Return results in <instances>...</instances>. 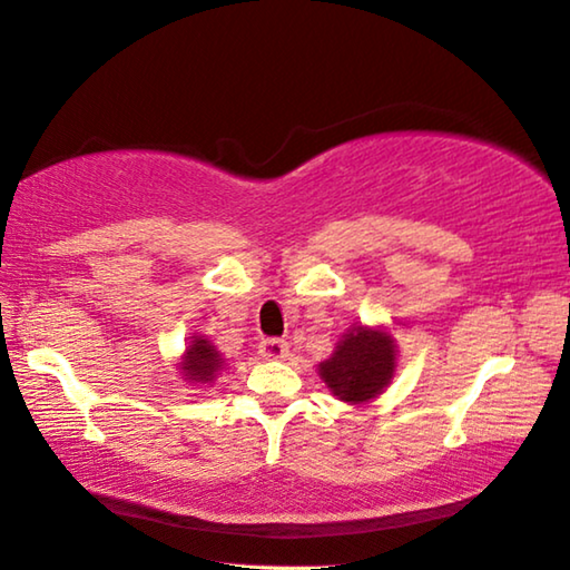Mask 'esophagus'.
Returning a JSON list of instances; mask_svg holds the SVG:
<instances>
[{
    "mask_svg": "<svg viewBox=\"0 0 570 570\" xmlns=\"http://www.w3.org/2000/svg\"><path fill=\"white\" fill-rule=\"evenodd\" d=\"M258 352L263 358H283L287 354V342L277 340V336H271V340H263Z\"/></svg>",
    "mask_w": 570,
    "mask_h": 570,
    "instance_id": "esophagus-1",
    "label": "esophagus"
}]
</instances>
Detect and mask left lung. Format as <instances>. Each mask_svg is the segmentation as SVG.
<instances>
[{
  "label": "left lung",
  "instance_id": "1",
  "mask_svg": "<svg viewBox=\"0 0 570 570\" xmlns=\"http://www.w3.org/2000/svg\"><path fill=\"white\" fill-rule=\"evenodd\" d=\"M396 368L393 340L386 332L356 327L336 344L334 354L320 364L324 383L346 403H364L379 396Z\"/></svg>",
  "mask_w": 570,
  "mask_h": 570
}]
</instances>
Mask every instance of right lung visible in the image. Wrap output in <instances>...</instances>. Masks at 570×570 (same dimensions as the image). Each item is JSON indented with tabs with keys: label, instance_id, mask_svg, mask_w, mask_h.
<instances>
[{
	"label": "right lung",
	"instance_id": "1",
	"mask_svg": "<svg viewBox=\"0 0 570 570\" xmlns=\"http://www.w3.org/2000/svg\"><path fill=\"white\" fill-rule=\"evenodd\" d=\"M220 364L224 362H220V354L214 350L212 342L202 340V336H194V342L187 350V356H184L181 362V368H184V376L189 381L208 383L220 368Z\"/></svg>",
	"mask_w": 570,
	"mask_h": 570
}]
</instances>
